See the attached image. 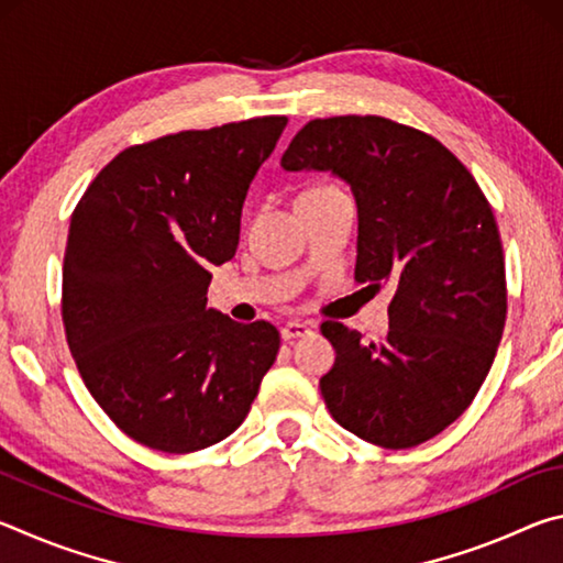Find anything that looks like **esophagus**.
I'll return each instance as SVG.
<instances>
[{"label": "esophagus", "mask_w": 563, "mask_h": 563, "mask_svg": "<svg viewBox=\"0 0 563 563\" xmlns=\"http://www.w3.org/2000/svg\"><path fill=\"white\" fill-rule=\"evenodd\" d=\"M305 335H310V325H305V322H288V325H283L280 330V338L285 342H292Z\"/></svg>", "instance_id": "34e87169"}]
</instances>
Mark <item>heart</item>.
Instances as JSON below:
<instances>
[{"label":"heart","mask_w":563,"mask_h":563,"mask_svg":"<svg viewBox=\"0 0 563 563\" xmlns=\"http://www.w3.org/2000/svg\"><path fill=\"white\" fill-rule=\"evenodd\" d=\"M310 190H322V188H310Z\"/></svg>","instance_id":"obj_1"}]
</instances>
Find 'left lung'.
<instances>
[{
  "label": "left lung",
  "instance_id": "1",
  "mask_svg": "<svg viewBox=\"0 0 563 563\" xmlns=\"http://www.w3.org/2000/svg\"><path fill=\"white\" fill-rule=\"evenodd\" d=\"M280 166L330 170L350 184L355 280L395 288L383 342L322 322L335 347V365L320 379L330 415L385 450L432 440L479 393L507 320L504 251L489 201L450 148L383 117L312 119Z\"/></svg>",
  "mask_w": 563,
  "mask_h": 563
}]
</instances>
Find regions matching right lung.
<instances>
[{
	"label": "right lung",
	"mask_w": 563,
	"mask_h": 563,
	"mask_svg": "<svg viewBox=\"0 0 563 563\" xmlns=\"http://www.w3.org/2000/svg\"><path fill=\"white\" fill-rule=\"evenodd\" d=\"M288 119L129 146L71 213L62 320L84 385L131 440L168 454L233 434L280 347L271 322L206 308L231 261L247 186Z\"/></svg>",
	"instance_id": "right-lung-1"
}]
</instances>
